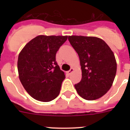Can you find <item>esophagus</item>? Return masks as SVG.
Segmentation results:
<instances>
[{"instance_id": "34e87169", "label": "esophagus", "mask_w": 130, "mask_h": 130, "mask_svg": "<svg viewBox=\"0 0 130 130\" xmlns=\"http://www.w3.org/2000/svg\"><path fill=\"white\" fill-rule=\"evenodd\" d=\"M73 72V68H71L70 70L68 71V72H67L68 75H70L71 73H72Z\"/></svg>"}]
</instances>
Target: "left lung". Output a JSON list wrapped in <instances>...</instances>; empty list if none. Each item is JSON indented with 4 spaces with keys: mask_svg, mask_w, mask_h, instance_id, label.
Returning a JSON list of instances; mask_svg holds the SVG:
<instances>
[{
    "mask_svg": "<svg viewBox=\"0 0 130 130\" xmlns=\"http://www.w3.org/2000/svg\"><path fill=\"white\" fill-rule=\"evenodd\" d=\"M68 40L79 55L82 79L74 87L81 97L94 100L109 90L117 72L113 52L102 39L71 36Z\"/></svg>",
    "mask_w": 130,
    "mask_h": 130,
    "instance_id": "1",
    "label": "left lung"
}]
</instances>
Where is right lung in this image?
Instances as JSON below:
<instances>
[{
    "label": "right lung",
    "instance_id": "1",
    "mask_svg": "<svg viewBox=\"0 0 130 130\" xmlns=\"http://www.w3.org/2000/svg\"><path fill=\"white\" fill-rule=\"evenodd\" d=\"M67 38V36H38L19 53V79L35 100L50 102L59 94L65 74L56 61V54Z\"/></svg>",
    "mask_w": 130,
    "mask_h": 130
}]
</instances>
